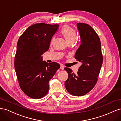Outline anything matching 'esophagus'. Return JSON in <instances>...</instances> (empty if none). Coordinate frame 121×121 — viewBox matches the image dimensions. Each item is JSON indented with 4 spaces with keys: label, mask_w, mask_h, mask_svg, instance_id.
I'll list each match as a JSON object with an SVG mask.
<instances>
[{
    "label": "esophagus",
    "mask_w": 121,
    "mask_h": 121,
    "mask_svg": "<svg viewBox=\"0 0 121 121\" xmlns=\"http://www.w3.org/2000/svg\"><path fill=\"white\" fill-rule=\"evenodd\" d=\"M64 68H65V67H64V66L63 65L60 64V69H61L64 70Z\"/></svg>",
    "instance_id": "obj_1"
}]
</instances>
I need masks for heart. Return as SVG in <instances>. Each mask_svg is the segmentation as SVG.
I'll return each instance as SVG.
<instances>
[{
	"mask_svg": "<svg viewBox=\"0 0 121 121\" xmlns=\"http://www.w3.org/2000/svg\"><path fill=\"white\" fill-rule=\"evenodd\" d=\"M61 33L67 43H73L74 41L76 38V31L70 26L68 25L64 26L61 30ZM53 40L54 39L52 40V43L53 41Z\"/></svg>",
	"mask_w": 121,
	"mask_h": 121,
	"instance_id": "1",
	"label": "heart"
}]
</instances>
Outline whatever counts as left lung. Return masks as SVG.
<instances>
[{
    "mask_svg": "<svg viewBox=\"0 0 121 121\" xmlns=\"http://www.w3.org/2000/svg\"><path fill=\"white\" fill-rule=\"evenodd\" d=\"M81 45L74 58L82 63L77 74L69 68H64L68 74L65 86L70 94L83 96L94 88L103 62L100 39L92 27L85 23H77Z\"/></svg>",
    "mask_w": 121,
    "mask_h": 121,
    "instance_id": "1",
    "label": "left lung"
}]
</instances>
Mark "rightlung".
Instances as JSON below:
<instances>
[{"mask_svg":"<svg viewBox=\"0 0 121 121\" xmlns=\"http://www.w3.org/2000/svg\"><path fill=\"white\" fill-rule=\"evenodd\" d=\"M59 26L35 24L29 26L18 41L15 69L21 89L30 98L39 99L46 95L49 81L60 68L58 63L43 61L41 56L49 50Z\"/></svg>","mask_w":121,"mask_h":121,"instance_id":"right-lung-1","label":"right lung"}]
</instances>
